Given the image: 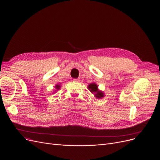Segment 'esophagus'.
<instances>
[{
    "label": "esophagus",
    "mask_w": 160,
    "mask_h": 160,
    "mask_svg": "<svg viewBox=\"0 0 160 160\" xmlns=\"http://www.w3.org/2000/svg\"><path fill=\"white\" fill-rule=\"evenodd\" d=\"M73 82H75V83H77V82H80V80H79V79H74V80H73Z\"/></svg>",
    "instance_id": "esophagus-1"
}]
</instances>
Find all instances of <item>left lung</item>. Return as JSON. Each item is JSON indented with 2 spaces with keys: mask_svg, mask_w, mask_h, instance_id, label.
<instances>
[{
  "mask_svg": "<svg viewBox=\"0 0 160 160\" xmlns=\"http://www.w3.org/2000/svg\"><path fill=\"white\" fill-rule=\"evenodd\" d=\"M88 88L90 90V92L95 95V97H96L98 99H101L105 96V94L103 92V91L100 90L98 89V85L95 83H90L88 85Z\"/></svg>",
  "mask_w": 160,
  "mask_h": 160,
  "instance_id": "left-lung-1",
  "label": "left lung"
}]
</instances>
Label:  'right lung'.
I'll list each match as a JSON object with an SVG mask.
<instances>
[{"mask_svg": "<svg viewBox=\"0 0 160 160\" xmlns=\"http://www.w3.org/2000/svg\"><path fill=\"white\" fill-rule=\"evenodd\" d=\"M55 89H56L55 91H57L58 90H59V89L61 88V85H59V84H57V85L55 86ZM53 93H54V92H53Z\"/></svg>", "mask_w": 160, "mask_h": 160, "instance_id": "1", "label": "right lung"}]
</instances>
